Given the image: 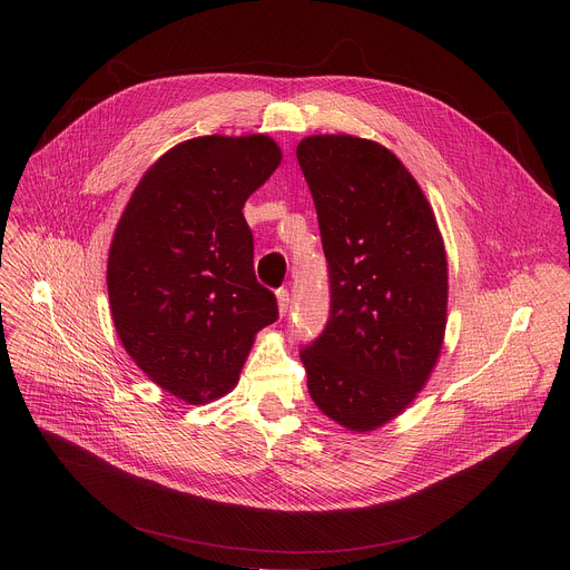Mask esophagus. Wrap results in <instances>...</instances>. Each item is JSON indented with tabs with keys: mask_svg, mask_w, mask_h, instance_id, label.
I'll list each match as a JSON object with an SVG mask.
<instances>
[{
	"mask_svg": "<svg viewBox=\"0 0 570 570\" xmlns=\"http://www.w3.org/2000/svg\"><path fill=\"white\" fill-rule=\"evenodd\" d=\"M276 301H278V312H281V316H285L287 309H289V292H287V289H278V292H276Z\"/></svg>",
	"mask_w": 570,
	"mask_h": 570,
	"instance_id": "esophagus-1",
	"label": "esophagus"
}]
</instances>
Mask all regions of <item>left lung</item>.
<instances>
[{
  "label": "left lung",
  "instance_id": "8db88e82",
  "mask_svg": "<svg viewBox=\"0 0 570 570\" xmlns=\"http://www.w3.org/2000/svg\"><path fill=\"white\" fill-rule=\"evenodd\" d=\"M296 158L309 184L328 267L323 333L301 348L316 406L368 432L425 386L448 316V261L434 213L386 147L309 136Z\"/></svg>",
  "mask_w": 570,
  "mask_h": 570
}]
</instances>
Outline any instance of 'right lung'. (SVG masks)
Segmentation results:
<instances>
[{"mask_svg":"<svg viewBox=\"0 0 570 570\" xmlns=\"http://www.w3.org/2000/svg\"><path fill=\"white\" fill-rule=\"evenodd\" d=\"M263 136H202L166 151L136 186L107 261L118 337L134 362L186 404L239 382L256 331L278 318L254 276L245 199L281 164Z\"/></svg>","mask_w":570,"mask_h":570,"instance_id":"obj_1","label":"right lung"}]
</instances>
